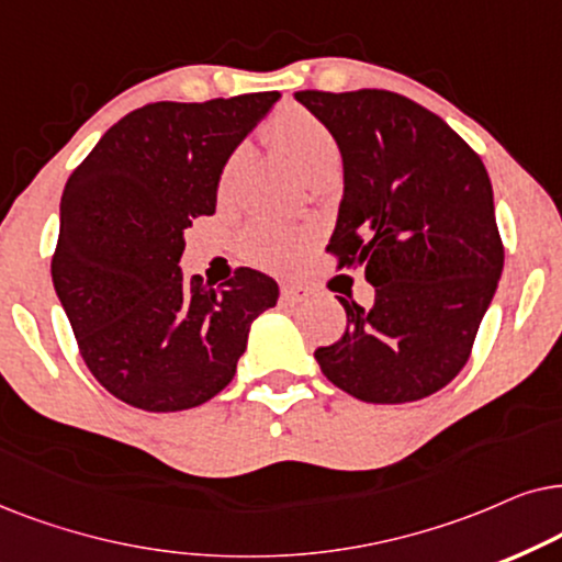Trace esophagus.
I'll return each instance as SVG.
<instances>
[{"label": "esophagus", "instance_id": "1", "mask_svg": "<svg viewBox=\"0 0 562 562\" xmlns=\"http://www.w3.org/2000/svg\"><path fill=\"white\" fill-rule=\"evenodd\" d=\"M280 293H282V301H285V303H303V301H308L311 290L305 285H295V282H285Z\"/></svg>", "mask_w": 562, "mask_h": 562}]
</instances>
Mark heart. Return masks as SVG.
Wrapping results in <instances>:
<instances>
[{
  "instance_id": "b5f03b06",
  "label": "heart",
  "mask_w": 562,
  "mask_h": 562,
  "mask_svg": "<svg viewBox=\"0 0 562 562\" xmlns=\"http://www.w3.org/2000/svg\"><path fill=\"white\" fill-rule=\"evenodd\" d=\"M265 133L280 151H285L293 159L295 167L308 179L339 164V144H336V136L328 131L324 120L313 115L303 104H285V108L277 110L272 120L267 123ZM241 164L244 148H236L221 171V194L231 190ZM313 236H316V228L313 226H295V223L257 218L246 226L241 236V249L254 265L288 267L313 241Z\"/></svg>"
}]
</instances>
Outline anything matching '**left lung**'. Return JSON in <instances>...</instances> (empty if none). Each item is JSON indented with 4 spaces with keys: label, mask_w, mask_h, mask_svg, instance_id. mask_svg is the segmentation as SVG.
I'll return each instance as SVG.
<instances>
[{
    "label": "left lung",
    "mask_w": 562,
    "mask_h": 562,
    "mask_svg": "<svg viewBox=\"0 0 562 562\" xmlns=\"http://www.w3.org/2000/svg\"><path fill=\"white\" fill-rule=\"evenodd\" d=\"M295 100L328 125L344 161L326 251L375 285L372 308L339 297L347 331L316 349L321 372L364 403L422 401L465 368L504 269L488 171L403 94L305 89Z\"/></svg>",
    "instance_id": "left-lung-1"
}]
</instances>
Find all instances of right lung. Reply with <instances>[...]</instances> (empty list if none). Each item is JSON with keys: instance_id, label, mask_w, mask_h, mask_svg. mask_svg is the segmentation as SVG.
<instances>
[{"instance_id": "1", "label": "right lung", "mask_w": 562, "mask_h": 562, "mask_svg": "<svg viewBox=\"0 0 562 562\" xmlns=\"http://www.w3.org/2000/svg\"><path fill=\"white\" fill-rule=\"evenodd\" d=\"M277 92L151 102L120 117L74 169L50 259L58 301L104 391L151 414L194 408L236 375L277 282L238 267L221 288L184 280V231L215 213L228 156Z\"/></svg>"}]
</instances>
